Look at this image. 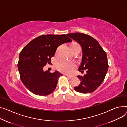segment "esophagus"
I'll use <instances>...</instances> for the list:
<instances>
[{"label": "esophagus", "mask_w": 127, "mask_h": 127, "mask_svg": "<svg viewBox=\"0 0 127 127\" xmlns=\"http://www.w3.org/2000/svg\"><path fill=\"white\" fill-rule=\"evenodd\" d=\"M67 77H68V78H70V79H71V78H73V77L72 76H71V75H67V74H66L65 75Z\"/></svg>", "instance_id": "1"}]
</instances>
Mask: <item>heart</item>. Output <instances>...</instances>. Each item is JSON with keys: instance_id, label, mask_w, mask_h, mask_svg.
Returning <instances> with one entry per match:
<instances>
[{"instance_id": "heart-1", "label": "heart", "mask_w": 127, "mask_h": 127, "mask_svg": "<svg viewBox=\"0 0 127 127\" xmlns=\"http://www.w3.org/2000/svg\"><path fill=\"white\" fill-rule=\"evenodd\" d=\"M72 48L80 47L79 44L75 42H73L70 46ZM77 65L74 62H68L64 60L59 61L56 64V68L60 72L65 74H70L76 68Z\"/></svg>"}]
</instances>
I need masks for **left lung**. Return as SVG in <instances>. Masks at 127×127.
Wrapping results in <instances>:
<instances>
[{"label": "left lung", "instance_id": "1", "mask_svg": "<svg viewBox=\"0 0 127 127\" xmlns=\"http://www.w3.org/2000/svg\"><path fill=\"white\" fill-rule=\"evenodd\" d=\"M79 43L82 48V63L79 71L86 70L84 76L78 75L81 83L74 90L82 94L95 91L103 83L108 69L106 53L94 38L85 33L75 32L66 35Z\"/></svg>", "mask_w": 127, "mask_h": 127}]
</instances>
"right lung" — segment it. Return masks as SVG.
<instances>
[{
	"label": "right lung",
	"instance_id": "obj_1",
	"mask_svg": "<svg viewBox=\"0 0 127 127\" xmlns=\"http://www.w3.org/2000/svg\"><path fill=\"white\" fill-rule=\"evenodd\" d=\"M71 41L65 35H41L22 49L18 69L22 82L32 94L46 96L55 90L58 79L62 74L58 71H44L43 67L51 63V58L59 46Z\"/></svg>",
	"mask_w": 127,
	"mask_h": 127
}]
</instances>
